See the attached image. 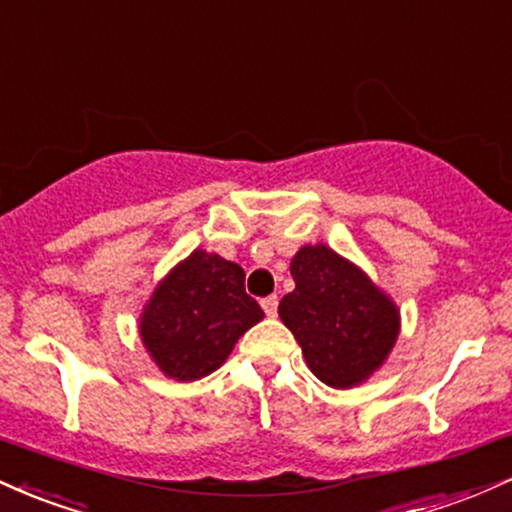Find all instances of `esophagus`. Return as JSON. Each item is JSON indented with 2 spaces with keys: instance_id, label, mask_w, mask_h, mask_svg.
Listing matches in <instances>:
<instances>
[{
  "instance_id": "esophagus-1",
  "label": "esophagus",
  "mask_w": 512,
  "mask_h": 512,
  "mask_svg": "<svg viewBox=\"0 0 512 512\" xmlns=\"http://www.w3.org/2000/svg\"><path fill=\"white\" fill-rule=\"evenodd\" d=\"M262 308H264V313H267V317H274L276 315V308H279V298L267 296L262 301Z\"/></svg>"
}]
</instances>
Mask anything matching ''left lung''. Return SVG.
<instances>
[{
    "instance_id": "1",
    "label": "left lung",
    "mask_w": 512,
    "mask_h": 512,
    "mask_svg": "<svg viewBox=\"0 0 512 512\" xmlns=\"http://www.w3.org/2000/svg\"><path fill=\"white\" fill-rule=\"evenodd\" d=\"M291 276L296 289L281 298L279 317L315 378L334 390L366 383L397 344V303L325 243L303 245L291 260Z\"/></svg>"
}]
</instances>
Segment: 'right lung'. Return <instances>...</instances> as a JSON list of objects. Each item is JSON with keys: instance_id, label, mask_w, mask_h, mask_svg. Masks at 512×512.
Instances as JSON below:
<instances>
[{"instance_id": "add662e5", "label": "right lung", "mask_w": 512, "mask_h": 512, "mask_svg": "<svg viewBox=\"0 0 512 512\" xmlns=\"http://www.w3.org/2000/svg\"><path fill=\"white\" fill-rule=\"evenodd\" d=\"M262 317L245 293L243 267L197 248L156 284L139 315V337L166 378L192 383L221 368Z\"/></svg>"}]
</instances>
